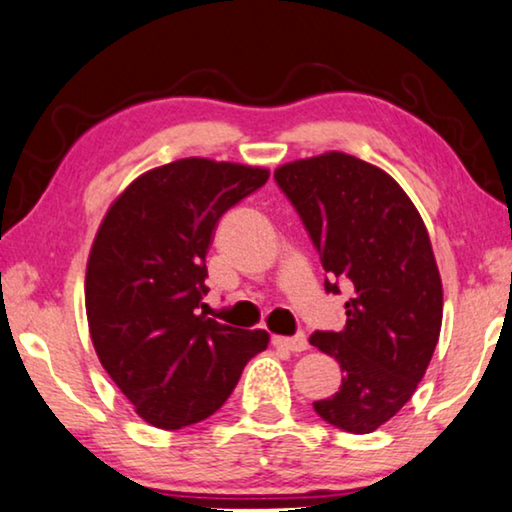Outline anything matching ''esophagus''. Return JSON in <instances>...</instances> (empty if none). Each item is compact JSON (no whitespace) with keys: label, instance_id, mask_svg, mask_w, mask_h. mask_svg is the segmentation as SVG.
Listing matches in <instances>:
<instances>
[{"label":"esophagus","instance_id":"34e87169","mask_svg":"<svg viewBox=\"0 0 512 512\" xmlns=\"http://www.w3.org/2000/svg\"><path fill=\"white\" fill-rule=\"evenodd\" d=\"M273 345L280 350H290V352H304L308 348V341L304 334L297 336H273Z\"/></svg>","mask_w":512,"mask_h":512}]
</instances>
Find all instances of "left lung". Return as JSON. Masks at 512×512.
<instances>
[{"instance_id": "8db88e82", "label": "left lung", "mask_w": 512, "mask_h": 512, "mask_svg": "<svg viewBox=\"0 0 512 512\" xmlns=\"http://www.w3.org/2000/svg\"><path fill=\"white\" fill-rule=\"evenodd\" d=\"M322 269L325 290L352 285L341 331H315L311 345L341 364V387L315 401L322 420L371 434L413 397L443 322V285L427 227L383 169L338 153L276 169Z\"/></svg>"}]
</instances>
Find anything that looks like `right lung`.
I'll list each match as a JSON object with an SVG mask.
<instances>
[{"label": "right lung", "mask_w": 512, "mask_h": 512, "mask_svg": "<svg viewBox=\"0 0 512 512\" xmlns=\"http://www.w3.org/2000/svg\"><path fill=\"white\" fill-rule=\"evenodd\" d=\"M266 181L262 167L185 157L129 183L97 229L85 271L92 345L136 415L157 429L211 417L269 345L264 329L199 311L213 229Z\"/></svg>", "instance_id": "add662e5"}]
</instances>
